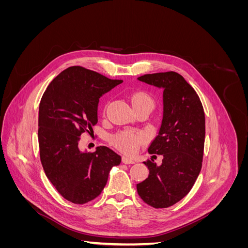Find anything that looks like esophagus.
Instances as JSON below:
<instances>
[{"instance_id":"obj_1","label":"esophagus","mask_w":248,"mask_h":248,"mask_svg":"<svg viewBox=\"0 0 248 248\" xmlns=\"http://www.w3.org/2000/svg\"><path fill=\"white\" fill-rule=\"evenodd\" d=\"M122 162L126 163V164H132V163H136V160L131 158V157H129V156H123Z\"/></svg>"}]
</instances>
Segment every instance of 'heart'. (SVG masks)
I'll return each mask as SVG.
<instances>
[{
	"label": "heart",
	"mask_w": 248,
	"mask_h": 248,
	"mask_svg": "<svg viewBox=\"0 0 248 248\" xmlns=\"http://www.w3.org/2000/svg\"><path fill=\"white\" fill-rule=\"evenodd\" d=\"M130 102L133 108L137 106H140V104H146V106H149L150 108H153L154 106L152 97L146 92L133 93L130 97ZM141 141L142 137L128 131L120 133L115 138V144L125 152L136 151Z\"/></svg>",
	"instance_id": "b5f03b06"
}]
</instances>
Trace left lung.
<instances>
[{"mask_svg": "<svg viewBox=\"0 0 248 248\" xmlns=\"http://www.w3.org/2000/svg\"><path fill=\"white\" fill-rule=\"evenodd\" d=\"M140 81L162 90V120L148 152L161 164L144 161L149 177L137 184L139 196L154 208H168L190 191L202 169L205 112L197 92L174 71L145 74Z\"/></svg>", "mask_w": 248, "mask_h": 248, "instance_id": "8db88e82", "label": "left lung"}]
</instances>
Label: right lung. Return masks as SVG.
<instances>
[{"mask_svg": "<svg viewBox=\"0 0 248 248\" xmlns=\"http://www.w3.org/2000/svg\"><path fill=\"white\" fill-rule=\"evenodd\" d=\"M122 81L72 66L51 80L41 98L38 141L42 167L58 192L74 204L98 197L109 170L121 162V156L108 147L89 153L79 149L78 141L82 132L91 131L98 122L100 97Z\"/></svg>", "mask_w": 248, "mask_h": 248, "instance_id": "add662e5", "label": "right lung"}]
</instances>
